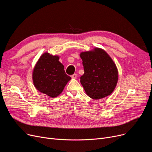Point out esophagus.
<instances>
[{"mask_svg": "<svg viewBox=\"0 0 152 152\" xmlns=\"http://www.w3.org/2000/svg\"><path fill=\"white\" fill-rule=\"evenodd\" d=\"M71 77L73 78V79H76V78L77 77V74L75 73V74H73V75H71Z\"/></svg>", "mask_w": 152, "mask_h": 152, "instance_id": "esophagus-1", "label": "esophagus"}]
</instances>
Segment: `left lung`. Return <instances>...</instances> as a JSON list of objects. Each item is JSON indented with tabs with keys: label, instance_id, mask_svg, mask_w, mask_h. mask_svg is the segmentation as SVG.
Masks as SVG:
<instances>
[{
	"label": "left lung",
	"instance_id": "8db88e82",
	"mask_svg": "<svg viewBox=\"0 0 152 152\" xmlns=\"http://www.w3.org/2000/svg\"><path fill=\"white\" fill-rule=\"evenodd\" d=\"M84 73L80 82L88 96L97 100L112 93L116 86L118 73L116 65L108 53L95 48L80 54Z\"/></svg>",
	"mask_w": 152,
	"mask_h": 152
}]
</instances>
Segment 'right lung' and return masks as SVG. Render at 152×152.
Masks as SVG:
<instances>
[{"label": "right lung", "mask_w": 152, "mask_h": 152, "mask_svg": "<svg viewBox=\"0 0 152 152\" xmlns=\"http://www.w3.org/2000/svg\"><path fill=\"white\" fill-rule=\"evenodd\" d=\"M58 56L45 53L39 58L33 73V83L41 92L54 98L59 95L71 79Z\"/></svg>", "instance_id": "1"}]
</instances>
